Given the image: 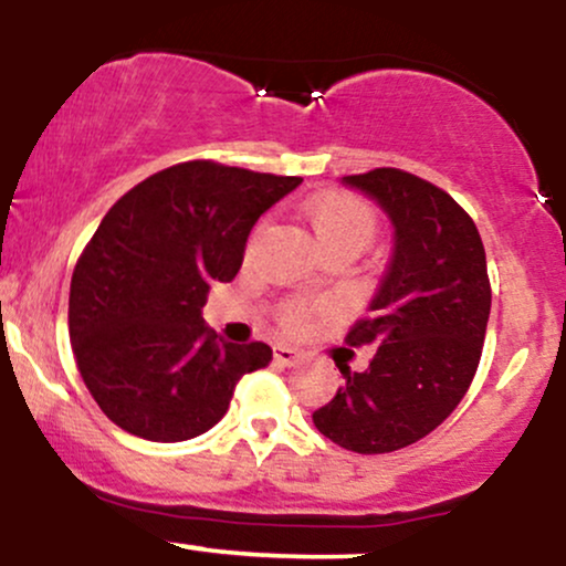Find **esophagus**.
<instances>
[{
    "label": "esophagus",
    "mask_w": 566,
    "mask_h": 566,
    "mask_svg": "<svg viewBox=\"0 0 566 566\" xmlns=\"http://www.w3.org/2000/svg\"><path fill=\"white\" fill-rule=\"evenodd\" d=\"M274 359L279 361V365L290 367V365H295L297 359H301V350L292 348V346H274Z\"/></svg>",
    "instance_id": "34e87169"
}]
</instances>
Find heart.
<instances>
[{
    "instance_id": "heart-1",
    "label": "heart",
    "mask_w": 566,
    "mask_h": 566,
    "mask_svg": "<svg viewBox=\"0 0 566 566\" xmlns=\"http://www.w3.org/2000/svg\"><path fill=\"white\" fill-rule=\"evenodd\" d=\"M305 218H308L311 231L316 233V242L322 244V250L333 244H348L361 250L378 229L373 207L348 191H324L314 197L305 205ZM284 319L297 322L301 308L292 305Z\"/></svg>"
}]
</instances>
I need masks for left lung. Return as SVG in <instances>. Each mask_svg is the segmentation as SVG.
Returning a JSON list of instances; mask_svg holds the SVG:
<instances>
[{"mask_svg": "<svg viewBox=\"0 0 566 566\" xmlns=\"http://www.w3.org/2000/svg\"><path fill=\"white\" fill-rule=\"evenodd\" d=\"M394 226V250L348 346H373L314 426L343 450L394 452L428 437L469 391L490 319L484 244L469 212L428 180L394 167L346 175Z\"/></svg>", "mask_w": 566, "mask_h": 566, "instance_id": "obj_1", "label": "left lung"}]
</instances>
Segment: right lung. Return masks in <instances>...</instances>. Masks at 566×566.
I'll list each match as a JSON object with an SVG mask.
<instances>
[{
	"instance_id": "add662e5",
	"label": "right lung",
	"mask_w": 566,
	"mask_h": 566,
	"mask_svg": "<svg viewBox=\"0 0 566 566\" xmlns=\"http://www.w3.org/2000/svg\"><path fill=\"white\" fill-rule=\"evenodd\" d=\"M301 184L184 161L106 212L71 276L69 335L108 420L148 441L193 439L223 418L242 375L269 365L265 343L207 329L201 305L242 269L258 218Z\"/></svg>"
}]
</instances>
